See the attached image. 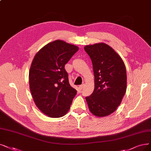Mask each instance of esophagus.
Here are the masks:
<instances>
[{
	"instance_id": "34e87169",
	"label": "esophagus",
	"mask_w": 151,
	"mask_h": 151,
	"mask_svg": "<svg viewBox=\"0 0 151 151\" xmlns=\"http://www.w3.org/2000/svg\"><path fill=\"white\" fill-rule=\"evenodd\" d=\"M83 87H84V85H80V86H79V89H80V90H81L83 88Z\"/></svg>"
}]
</instances>
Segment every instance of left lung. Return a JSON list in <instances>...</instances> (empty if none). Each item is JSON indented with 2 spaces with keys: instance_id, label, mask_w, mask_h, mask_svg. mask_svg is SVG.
<instances>
[{
  "instance_id": "8db88e82",
  "label": "left lung",
  "mask_w": 151,
  "mask_h": 151,
  "mask_svg": "<svg viewBox=\"0 0 151 151\" xmlns=\"http://www.w3.org/2000/svg\"><path fill=\"white\" fill-rule=\"evenodd\" d=\"M92 61L94 89L86 97L91 113L104 117L114 113L126 91V69L123 61L114 50L104 43L85 47Z\"/></svg>"
}]
</instances>
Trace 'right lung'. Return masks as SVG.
I'll return each mask as SVG.
<instances>
[{
	"instance_id": "right-lung-1",
	"label": "right lung",
	"mask_w": 151,
	"mask_h": 151,
	"mask_svg": "<svg viewBox=\"0 0 151 151\" xmlns=\"http://www.w3.org/2000/svg\"><path fill=\"white\" fill-rule=\"evenodd\" d=\"M78 50L57 40L39 50L32 61L29 71L32 96L37 108L50 118H60L68 112L77 93L70 85L65 65Z\"/></svg>"
}]
</instances>
